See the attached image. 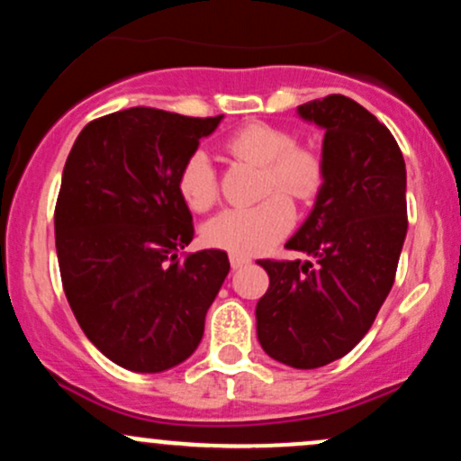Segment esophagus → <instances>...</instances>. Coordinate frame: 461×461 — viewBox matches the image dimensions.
Instances as JSON below:
<instances>
[{"instance_id": "esophagus-1", "label": "esophagus", "mask_w": 461, "mask_h": 461, "mask_svg": "<svg viewBox=\"0 0 461 461\" xmlns=\"http://www.w3.org/2000/svg\"><path fill=\"white\" fill-rule=\"evenodd\" d=\"M249 262H251V258L240 256V253H231V256H230V264H231V268H242V267H247Z\"/></svg>"}]
</instances>
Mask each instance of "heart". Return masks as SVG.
<instances>
[{"label":"heart","mask_w":461,"mask_h":461,"mask_svg":"<svg viewBox=\"0 0 461 461\" xmlns=\"http://www.w3.org/2000/svg\"><path fill=\"white\" fill-rule=\"evenodd\" d=\"M225 149L238 160L262 167V193L279 189L288 197L305 201L314 197L322 182V164L314 151L294 147V136L277 125H242L225 140ZM179 197L193 212H208L219 197L214 164L203 151L184 160L177 176ZM294 223V210L284 195H268L251 208H227L201 230L205 245L230 253L251 256L267 251L284 238Z\"/></svg>","instance_id":"obj_1"}]
</instances>
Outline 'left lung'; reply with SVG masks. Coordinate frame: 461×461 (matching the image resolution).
I'll list each match as a JSON object with an SVG mask.
<instances>
[{"label":"left lung","mask_w":461,"mask_h":461,"mask_svg":"<svg viewBox=\"0 0 461 461\" xmlns=\"http://www.w3.org/2000/svg\"><path fill=\"white\" fill-rule=\"evenodd\" d=\"M297 114L325 131L314 208L285 242L310 260H258L271 284L256 321L273 359L319 368L366 336L393 288L407 234V176L394 136L353 99L330 95Z\"/></svg>","instance_id":"left-lung-1"}]
</instances>
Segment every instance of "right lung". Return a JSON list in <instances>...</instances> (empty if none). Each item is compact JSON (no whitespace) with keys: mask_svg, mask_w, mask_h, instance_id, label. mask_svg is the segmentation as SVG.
<instances>
[{"mask_svg":"<svg viewBox=\"0 0 461 461\" xmlns=\"http://www.w3.org/2000/svg\"><path fill=\"white\" fill-rule=\"evenodd\" d=\"M221 119L136 105L91 121L67 158L54 214L62 288L88 340L134 373L193 356L230 273L221 249L177 260L194 236L179 168Z\"/></svg>","mask_w":461,"mask_h":461,"instance_id":"add662e5","label":"right lung"}]
</instances>
